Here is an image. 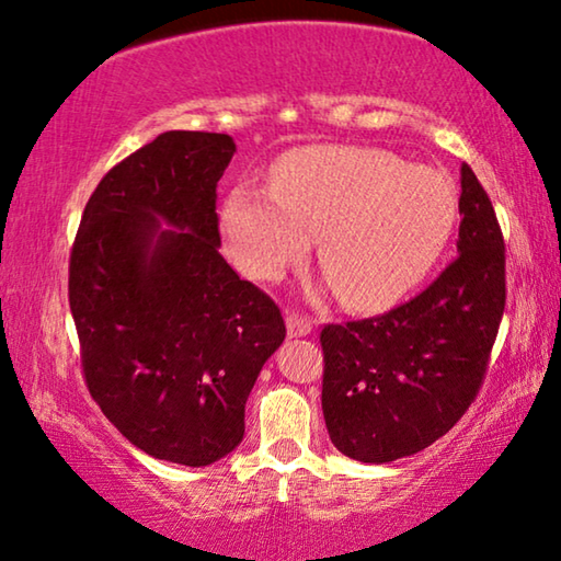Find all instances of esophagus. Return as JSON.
I'll list each match as a JSON object with an SVG mask.
<instances>
[{
	"mask_svg": "<svg viewBox=\"0 0 561 561\" xmlns=\"http://www.w3.org/2000/svg\"><path fill=\"white\" fill-rule=\"evenodd\" d=\"M287 332H289V337H307V334H312V322H309L307 317L289 312L287 314Z\"/></svg>",
	"mask_w": 561,
	"mask_h": 561,
	"instance_id": "esophagus-1",
	"label": "esophagus"
}]
</instances>
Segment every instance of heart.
<instances>
[{
    "instance_id": "b5f03b06",
    "label": "heart",
    "mask_w": 561,
    "mask_h": 561,
    "mask_svg": "<svg viewBox=\"0 0 561 561\" xmlns=\"http://www.w3.org/2000/svg\"><path fill=\"white\" fill-rule=\"evenodd\" d=\"M458 219L446 175L373 146H317L274 165L270 194L233 188L221 231L254 279H279L312 237L342 302L375 309L408 295L433 270Z\"/></svg>"
}]
</instances>
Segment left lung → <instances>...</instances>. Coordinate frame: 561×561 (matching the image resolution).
<instances>
[{
  "instance_id": "obj_1",
  "label": "left lung",
  "mask_w": 561,
  "mask_h": 561,
  "mask_svg": "<svg viewBox=\"0 0 561 561\" xmlns=\"http://www.w3.org/2000/svg\"><path fill=\"white\" fill-rule=\"evenodd\" d=\"M458 211V259L428 289L320 334L324 423L355 461L390 463L428 448L481 388L506 305V256L494 206L466 163Z\"/></svg>"
}]
</instances>
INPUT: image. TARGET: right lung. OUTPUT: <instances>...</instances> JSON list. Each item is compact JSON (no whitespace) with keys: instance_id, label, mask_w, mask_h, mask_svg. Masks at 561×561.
<instances>
[{"instance_id":"right-lung-1","label":"right lung","mask_w":561,"mask_h":561,"mask_svg":"<svg viewBox=\"0 0 561 561\" xmlns=\"http://www.w3.org/2000/svg\"><path fill=\"white\" fill-rule=\"evenodd\" d=\"M233 153L227 133H161L98 183L70 254L90 396L133 446L194 468L244 438L249 392L287 334L219 254Z\"/></svg>"}]
</instances>
